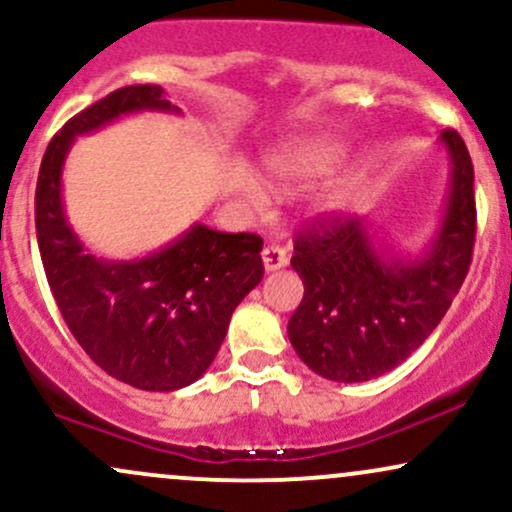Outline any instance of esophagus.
Returning <instances> with one entry per match:
<instances>
[{
	"label": "esophagus",
	"instance_id": "34e87169",
	"mask_svg": "<svg viewBox=\"0 0 512 512\" xmlns=\"http://www.w3.org/2000/svg\"><path fill=\"white\" fill-rule=\"evenodd\" d=\"M262 262L267 272H274V269H281L289 262V255H286V250L281 248V245H267V248L262 250Z\"/></svg>",
	"mask_w": 512,
	"mask_h": 512
}]
</instances>
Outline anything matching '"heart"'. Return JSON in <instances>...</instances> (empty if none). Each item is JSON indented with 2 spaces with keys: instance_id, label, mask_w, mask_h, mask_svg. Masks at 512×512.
<instances>
[{
  "instance_id": "1",
  "label": "heart",
  "mask_w": 512,
  "mask_h": 512,
  "mask_svg": "<svg viewBox=\"0 0 512 512\" xmlns=\"http://www.w3.org/2000/svg\"><path fill=\"white\" fill-rule=\"evenodd\" d=\"M342 156V146L330 139H305L269 158L267 178L276 187L305 185L325 175Z\"/></svg>"
}]
</instances>
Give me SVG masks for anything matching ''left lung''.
<instances>
[{"mask_svg":"<svg viewBox=\"0 0 512 512\" xmlns=\"http://www.w3.org/2000/svg\"><path fill=\"white\" fill-rule=\"evenodd\" d=\"M440 142L450 195L426 255H380L358 216L322 214L296 233L291 267L305 291L289 339L322 378L363 383L390 373L426 342L460 291L477 236L474 166L455 129H443Z\"/></svg>","mask_w":512,"mask_h":512,"instance_id":"obj_1","label":"left lung"}]
</instances>
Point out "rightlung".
I'll return each instance as SVG.
<instances>
[{
    "instance_id": "1",
    "label": "right lung",
    "mask_w": 512,
    "mask_h": 512,
    "mask_svg": "<svg viewBox=\"0 0 512 512\" xmlns=\"http://www.w3.org/2000/svg\"><path fill=\"white\" fill-rule=\"evenodd\" d=\"M142 110L178 113L161 86H125L50 139L35 187V233L50 291L81 349L122 383L170 392L202 378L219 354L233 310L264 276L262 238L195 223L142 260L86 252L64 216V158L79 134Z\"/></svg>"
}]
</instances>
